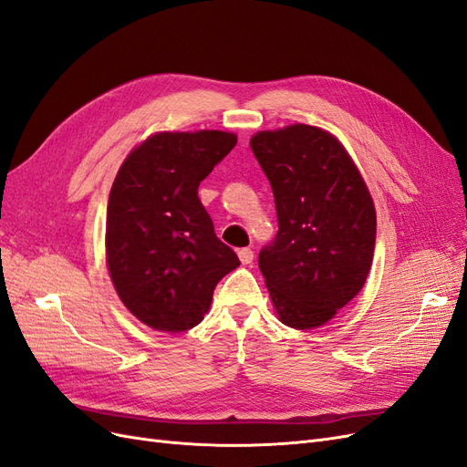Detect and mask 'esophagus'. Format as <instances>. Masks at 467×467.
<instances>
[{
    "mask_svg": "<svg viewBox=\"0 0 467 467\" xmlns=\"http://www.w3.org/2000/svg\"><path fill=\"white\" fill-rule=\"evenodd\" d=\"M238 258H240V262H243L244 265H248L254 260V252L250 248H240L238 250Z\"/></svg>",
    "mask_w": 467,
    "mask_h": 467,
    "instance_id": "1",
    "label": "esophagus"
}]
</instances>
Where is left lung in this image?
I'll return each instance as SVG.
<instances>
[{"label":"left lung","mask_w":467,"mask_h":467,"mask_svg":"<svg viewBox=\"0 0 467 467\" xmlns=\"http://www.w3.org/2000/svg\"><path fill=\"white\" fill-rule=\"evenodd\" d=\"M274 190L279 231L258 264L283 324H326L363 289L374 255L376 213L343 145L295 124L250 141Z\"/></svg>","instance_id":"obj_1"}]
</instances>
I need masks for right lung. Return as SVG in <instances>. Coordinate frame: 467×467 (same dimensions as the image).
Here are the masks:
<instances>
[{
    "instance_id": "obj_1",
    "label": "right lung",
    "mask_w": 467,
    "mask_h": 467,
    "mask_svg": "<svg viewBox=\"0 0 467 467\" xmlns=\"http://www.w3.org/2000/svg\"><path fill=\"white\" fill-rule=\"evenodd\" d=\"M234 145L227 131H164L118 171L107 209L109 272L128 310L159 332L198 326L215 285L240 265L198 198L202 180Z\"/></svg>"
}]
</instances>
